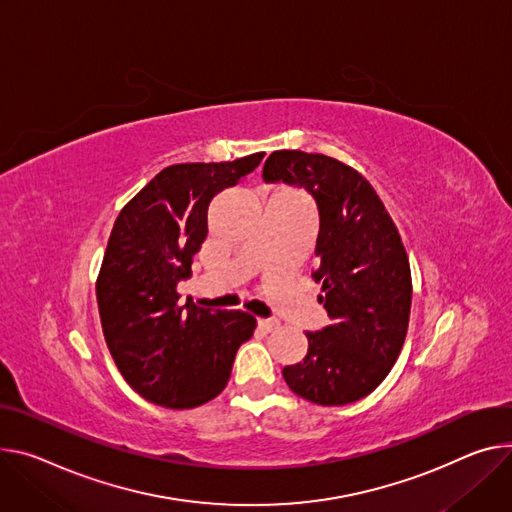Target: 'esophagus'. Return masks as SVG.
<instances>
[{"label": "esophagus", "instance_id": "1", "mask_svg": "<svg viewBox=\"0 0 512 512\" xmlns=\"http://www.w3.org/2000/svg\"><path fill=\"white\" fill-rule=\"evenodd\" d=\"M257 324H259V329L265 331V333H271L275 329H280V320H275V318H259Z\"/></svg>", "mask_w": 512, "mask_h": 512}]
</instances>
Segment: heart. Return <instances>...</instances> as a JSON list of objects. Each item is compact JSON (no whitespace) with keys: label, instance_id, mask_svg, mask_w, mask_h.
<instances>
[{"label":"heart","instance_id":"heart-1","mask_svg":"<svg viewBox=\"0 0 512 512\" xmlns=\"http://www.w3.org/2000/svg\"><path fill=\"white\" fill-rule=\"evenodd\" d=\"M275 196H280V198H288V200H292V202H296V204H300V206H306V208H310V202H308V198H306L302 192H298V190H282V192H277Z\"/></svg>","mask_w":512,"mask_h":512}]
</instances>
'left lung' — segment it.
Wrapping results in <instances>:
<instances>
[{
    "label": "left lung",
    "instance_id": "8db88e82",
    "mask_svg": "<svg viewBox=\"0 0 512 512\" xmlns=\"http://www.w3.org/2000/svg\"><path fill=\"white\" fill-rule=\"evenodd\" d=\"M263 179L298 185L316 200L312 277L333 320L306 333L308 353L282 369L284 380L320 406L361 400L390 374L408 331L412 277L400 232L369 181L333 157L273 151Z\"/></svg>",
    "mask_w": 512,
    "mask_h": 512
}]
</instances>
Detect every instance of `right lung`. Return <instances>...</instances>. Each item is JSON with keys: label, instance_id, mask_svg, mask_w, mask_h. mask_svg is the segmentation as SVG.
Wrapping results in <instances>:
<instances>
[{"label": "right lung", "instance_id": "obj_1", "mask_svg": "<svg viewBox=\"0 0 512 512\" xmlns=\"http://www.w3.org/2000/svg\"><path fill=\"white\" fill-rule=\"evenodd\" d=\"M263 155L165 167L114 222L96 282L100 320L120 374L153 404L185 410L216 398L253 337L251 314H212L192 300L181 306L175 288L208 235L212 198L255 171Z\"/></svg>", "mask_w": 512, "mask_h": 512}]
</instances>
